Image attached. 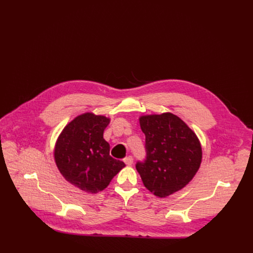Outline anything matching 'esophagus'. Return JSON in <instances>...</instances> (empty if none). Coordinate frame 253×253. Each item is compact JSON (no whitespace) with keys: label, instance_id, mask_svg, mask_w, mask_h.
I'll list each match as a JSON object with an SVG mask.
<instances>
[{"label":"esophagus","instance_id":"esophagus-1","mask_svg":"<svg viewBox=\"0 0 253 253\" xmlns=\"http://www.w3.org/2000/svg\"><path fill=\"white\" fill-rule=\"evenodd\" d=\"M124 162H125L126 165L130 166V165L133 164V158H132L131 156H128V157H126V158L124 159Z\"/></svg>","mask_w":253,"mask_h":253}]
</instances>
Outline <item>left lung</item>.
Wrapping results in <instances>:
<instances>
[{"label": "left lung", "instance_id": "8db88e82", "mask_svg": "<svg viewBox=\"0 0 253 253\" xmlns=\"http://www.w3.org/2000/svg\"><path fill=\"white\" fill-rule=\"evenodd\" d=\"M145 135L144 161L136 163L141 180L151 193L165 198L184 188L202 161L200 141L180 118L171 113L141 116Z\"/></svg>", "mask_w": 253, "mask_h": 253}]
</instances>
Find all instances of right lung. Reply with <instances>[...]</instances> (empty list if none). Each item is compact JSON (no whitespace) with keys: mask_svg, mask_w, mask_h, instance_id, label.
Returning a JSON list of instances; mask_svg holds the SVG:
<instances>
[{"mask_svg":"<svg viewBox=\"0 0 253 253\" xmlns=\"http://www.w3.org/2000/svg\"><path fill=\"white\" fill-rule=\"evenodd\" d=\"M110 119L85 113L64 127L54 150V159L62 176L86 193L104 190L113 177L125 167L110 156V144L103 131Z\"/></svg>","mask_w":253,"mask_h":253,"instance_id":"add662e5","label":"right lung"}]
</instances>
